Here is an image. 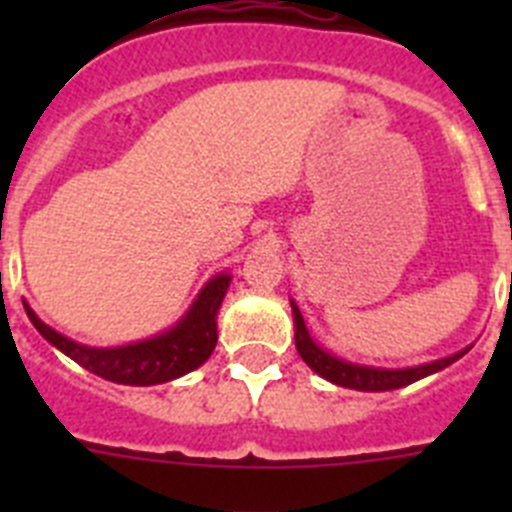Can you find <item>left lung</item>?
<instances>
[{
	"mask_svg": "<svg viewBox=\"0 0 512 512\" xmlns=\"http://www.w3.org/2000/svg\"><path fill=\"white\" fill-rule=\"evenodd\" d=\"M292 312H295V343L300 356L305 359V364L310 366L312 372H318L320 377H325L328 382L341 384V387H351V390L361 392H384V390H397V387H405V384H413L418 379L428 377V374L438 372L443 366L454 364L456 359L467 354L469 348L459 351V354L449 356V359L433 361V364L413 366V369H372V366H359L348 364V361L336 359V356L325 354L323 348L315 346L305 328V320L300 315V307L292 302Z\"/></svg>",
	"mask_w": 512,
	"mask_h": 512,
	"instance_id": "8db88e82",
	"label": "left lung"
}]
</instances>
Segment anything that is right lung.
<instances>
[{
	"mask_svg": "<svg viewBox=\"0 0 512 512\" xmlns=\"http://www.w3.org/2000/svg\"><path fill=\"white\" fill-rule=\"evenodd\" d=\"M228 284L230 277H225V274L215 277L202 289V295L197 297L192 310L187 312V318L176 328H171L164 336L151 338V341L122 348L79 346V343L69 341L66 336L48 328L27 305L25 312L45 341H51L58 351L71 356L76 364H81L92 374L117 384L148 387V384H161L182 377V374L192 372V369H197V366L210 359L212 348L217 343L215 318L217 310H220V302L228 292Z\"/></svg>",
	"mask_w": 512,
	"mask_h": 512,
	"instance_id": "right-lung-1",
	"label": "right lung"
}]
</instances>
